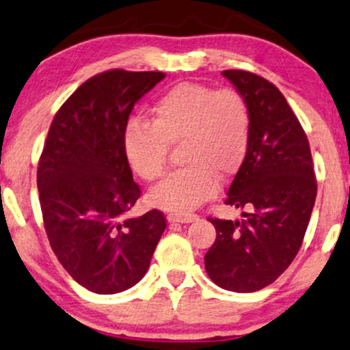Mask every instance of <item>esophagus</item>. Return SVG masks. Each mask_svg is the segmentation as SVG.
<instances>
[{
	"instance_id": "1",
	"label": "esophagus",
	"mask_w": 350,
	"mask_h": 350,
	"mask_svg": "<svg viewBox=\"0 0 350 350\" xmlns=\"http://www.w3.org/2000/svg\"><path fill=\"white\" fill-rule=\"evenodd\" d=\"M198 216L196 213H170L167 221L170 223H193L197 221Z\"/></svg>"
}]
</instances>
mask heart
<instances>
[{"mask_svg": "<svg viewBox=\"0 0 350 350\" xmlns=\"http://www.w3.org/2000/svg\"><path fill=\"white\" fill-rule=\"evenodd\" d=\"M252 114L236 88L197 82L176 83L157 96L152 121L131 116L124 124L122 147L132 170L157 180L166 166L170 144H180L185 166L152 190L154 205L174 213L193 210L218 190V174L241 165L250 142Z\"/></svg>", "mask_w": 350, "mask_h": 350, "instance_id": "b5f03b06", "label": "heart"}]
</instances>
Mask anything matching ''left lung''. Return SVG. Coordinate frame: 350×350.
Masks as SVG:
<instances>
[{
    "label": "left lung",
    "instance_id": "obj_1",
    "mask_svg": "<svg viewBox=\"0 0 350 350\" xmlns=\"http://www.w3.org/2000/svg\"><path fill=\"white\" fill-rule=\"evenodd\" d=\"M252 114L245 158L228 189L226 205L244 219H211L216 241L205 255L215 284L255 293L276 281L302 245L315 205L317 180L307 135L284 95L247 70H223Z\"/></svg>",
    "mask_w": 350,
    "mask_h": 350
}]
</instances>
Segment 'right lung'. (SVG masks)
I'll list each match as a JSON object with an SVG mask.
<instances>
[{
    "label": "right lung",
    "mask_w": 350,
    "mask_h": 350,
    "mask_svg": "<svg viewBox=\"0 0 350 350\" xmlns=\"http://www.w3.org/2000/svg\"><path fill=\"white\" fill-rule=\"evenodd\" d=\"M165 76L122 69L94 76L48 131L37 171L48 241L72 280L95 294L122 293L142 280L166 229L158 210L127 216L140 187L122 147L134 105Z\"/></svg>",
    "instance_id": "add662e5"
}]
</instances>
